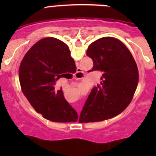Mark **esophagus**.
Segmentation results:
<instances>
[{"mask_svg": "<svg viewBox=\"0 0 156 156\" xmlns=\"http://www.w3.org/2000/svg\"><path fill=\"white\" fill-rule=\"evenodd\" d=\"M83 75H84V72L81 71V68L77 69L76 73L75 74V78H76V79H79V78H82Z\"/></svg>", "mask_w": 156, "mask_h": 156, "instance_id": "esophagus-1", "label": "esophagus"}]
</instances>
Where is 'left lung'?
Segmentation results:
<instances>
[{"instance_id": "1", "label": "left lung", "mask_w": 156, "mask_h": 156, "mask_svg": "<svg viewBox=\"0 0 156 156\" xmlns=\"http://www.w3.org/2000/svg\"><path fill=\"white\" fill-rule=\"evenodd\" d=\"M92 59L91 71H101V82L88 96L79 117L80 123L101 122L117 115L133 99L138 83V69L127 47L118 39L104 37L87 50Z\"/></svg>"}]
</instances>
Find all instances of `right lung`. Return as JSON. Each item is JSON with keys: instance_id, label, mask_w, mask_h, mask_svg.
<instances>
[{"instance_id": "1", "label": "right lung", "mask_w": 156, "mask_h": 156, "mask_svg": "<svg viewBox=\"0 0 156 156\" xmlns=\"http://www.w3.org/2000/svg\"><path fill=\"white\" fill-rule=\"evenodd\" d=\"M75 65L69 47L54 37L41 39L25 55L19 71L21 89L44 119L55 122L78 120V113L66 101L62 88L56 89L57 80L70 73Z\"/></svg>"}]
</instances>
